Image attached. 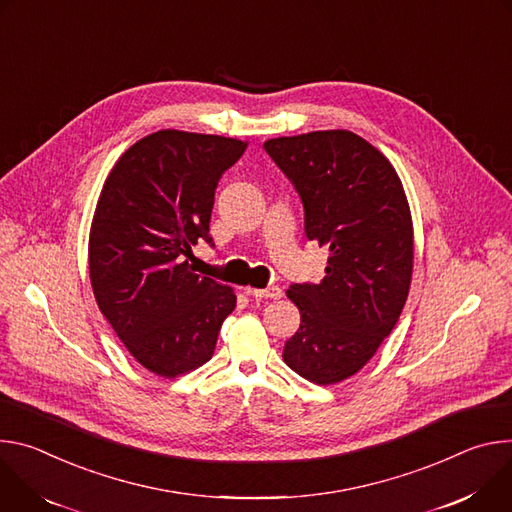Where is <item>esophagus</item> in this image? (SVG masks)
Wrapping results in <instances>:
<instances>
[{
	"mask_svg": "<svg viewBox=\"0 0 512 512\" xmlns=\"http://www.w3.org/2000/svg\"><path fill=\"white\" fill-rule=\"evenodd\" d=\"M248 295L256 297V299H280L282 291L278 287H268V289H248Z\"/></svg>",
	"mask_w": 512,
	"mask_h": 512,
	"instance_id": "obj_1",
	"label": "esophagus"
}]
</instances>
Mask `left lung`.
<instances>
[{
    "label": "left lung",
    "mask_w": 512,
    "mask_h": 512,
    "mask_svg": "<svg viewBox=\"0 0 512 512\" xmlns=\"http://www.w3.org/2000/svg\"><path fill=\"white\" fill-rule=\"evenodd\" d=\"M264 150L303 199L307 238L329 248L319 285L287 291L301 327L282 358L309 382H342L376 354L409 297L415 242L403 183L350 130L280 136Z\"/></svg>",
    "instance_id": "8db88e82"
}]
</instances>
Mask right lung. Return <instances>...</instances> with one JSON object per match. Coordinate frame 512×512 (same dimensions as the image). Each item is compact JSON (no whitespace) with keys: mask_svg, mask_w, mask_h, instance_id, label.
Segmentation results:
<instances>
[{"mask_svg":"<svg viewBox=\"0 0 512 512\" xmlns=\"http://www.w3.org/2000/svg\"><path fill=\"white\" fill-rule=\"evenodd\" d=\"M248 142L158 130L113 164L89 230L95 301L138 364L162 378L203 366L223 319L236 309L232 287L199 276L189 260L209 236L217 181Z\"/></svg>","mask_w":512,"mask_h":512,"instance_id":"right-lung-1","label":"right lung"}]
</instances>
